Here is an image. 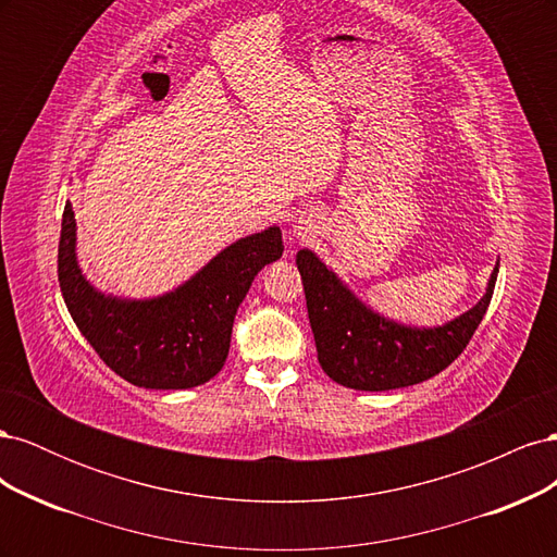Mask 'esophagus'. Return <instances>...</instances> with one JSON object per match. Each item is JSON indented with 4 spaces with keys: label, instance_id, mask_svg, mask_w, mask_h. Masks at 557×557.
<instances>
[{
    "label": "esophagus",
    "instance_id": "obj_1",
    "mask_svg": "<svg viewBox=\"0 0 557 557\" xmlns=\"http://www.w3.org/2000/svg\"><path fill=\"white\" fill-rule=\"evenodd\" d=\"M293 234H295L297 239H309L311 234H313V227H311L309 223H301V221H299V223L293 227Z\"/></svg>",
    "mask_w": 557,
    "mask_h": 557
}]
</instances>
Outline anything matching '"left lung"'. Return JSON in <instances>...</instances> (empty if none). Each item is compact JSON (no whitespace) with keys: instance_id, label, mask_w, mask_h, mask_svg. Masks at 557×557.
Wrapping results in <instances>:
<instances>
[{"instance_id":"8db88e82","label":"left lung","mask_w":557,"mask_h":557,"mask_svg":"<svg viewBox=\"0 0 557 557\" xmlns=\"http://www.w3.org/2000/svg\"><path fill=\"white\" fill-rule=\"evenodd\" d=\"M323 372L352 391H395L440 374L467 348L493 299L499 262L476 307L442 327H411L372 311L309 248L297 252Z\"/></svg>"}]
</instances>
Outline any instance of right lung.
I'll return each instance as SVG.
<instances>
[{
	"mask_svg": "<svg viewBox=\"0 0 557 557\" xmlns=\"http://www.w3.org/2000/svg\"><path fill=\"white\" fill-rule=\"evenodd\" d=\"M283 256L278 227L234 242L178 285L150 299L99 293L76 260V218L62 213L58 281L76 327L117 376L150 391H185L221 372L232 325L252 278Z\"/></svg>",
	"mask_w": 557,
	"mask_h": 557,
	"instance_id": "right-lung-1",
	"label": "right lung"
}]
</instances>
